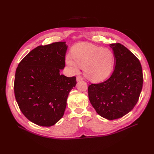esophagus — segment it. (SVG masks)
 <instances>
[{
  "label": "esophagus",
  "mask_w": 154,
  "mask_h": 154,
  "mask_svg": "<svg viewBox=\"0 0 154 154\" xmlns=\"http://www.w3.org/2000/svg\"><path fill=\"white\" fill-rule=\"evenodd\" d=\"M83 80V78H82V76H78L76 77V80H77V82L81 81V80Z\"/></svg>",
  "instance_id": "esophagus-1"
}]
</instances>
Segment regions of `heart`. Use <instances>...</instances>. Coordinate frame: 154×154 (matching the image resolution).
<instances>
[{
    "label": "heart",
    "instance_id": "b5f03b06",
    "mask_svg": "<svg viewBox=\"0 0 154 154\" xmlns=\"http://www.w3.org/2000/svg\"><path fill=\"white\" fill-rule=\"evenodd\" d=\"M72 57L68 55L66 57V63L72 71L76 72L78 66L83 67L85 77L96 82L103 81L108 77L114 64V55L110 49L87 43L74 46Z\"/></svg>",
    "mask_w": 154,
    "mask_h": 154
}]
</instances>
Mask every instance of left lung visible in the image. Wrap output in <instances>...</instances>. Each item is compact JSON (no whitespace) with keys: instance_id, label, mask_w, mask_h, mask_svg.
I'll list each match as a JSON object with an SVG mask.
<instances>
[{"instance_id":"1","label":"left lung","mask_w":154,"mask_h":154,"mask_svg":"<svg viewBox=\"0 0 154 154\" xmlns=\"http://www.w3.org/2000/svg\"><path fill=\"white\" fill-rule=\"evenodd\" d=\"M115 67L110 77L88 87V98L101 117L113 120L123 117L137 103L143 87L142 67L139 59L119 43L111 44Z\"/></svg>"}]
</instances>
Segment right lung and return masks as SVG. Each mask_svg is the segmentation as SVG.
I'll list each match as a JSON object with an SVG mask.
<instances>
[{
    "label": "right lung",
    "mask_w": 154,
    "mask_h": 154,
    "mask_svg": "<svg viewBox=\"0 0 154 154\" xmlns=\"http://www.w3.org/2000/svg\"><path fill=\"white\" fill-rule=\"evenodd\" d=\"M67 49L63 42L39 45L17 68L14 92L18 105L26 118L38 125L51 127L63 117L69 93L76 84L75 76L60 74Z\"/></svg>",
    "instance_id": "1"
}]
</instances>
